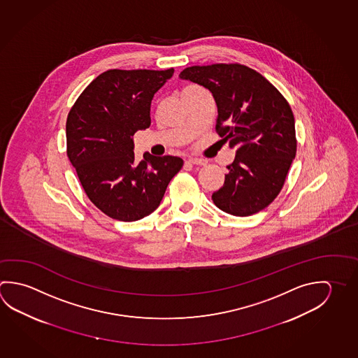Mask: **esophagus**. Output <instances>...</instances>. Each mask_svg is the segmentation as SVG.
<instances>
[{
	"label": "esophagus",
	"instance_id": "obj_1",
	"mask_svg": "<svg viewBox=\"0 0 358 358\" xmlns=\"http://www.w3.org/2000/svg\"><path fill=\"white\" fill-rule=\"evenodd\" d=\"M186 164H196V166H203L206 164V159H202V158H194L189 157L186 159Z\"/></svg>",
	"mask_w": 358,
	"mask_h": 358
}]
</instances>
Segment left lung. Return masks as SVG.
<instances>
[{"label":"left lung","mask_w":358,"mask_h":358,"mask_svg":"<svg viewBox=\"0 0 358 358\" xmlns=\"http://www.w3.org/2000/svg\"><path fill=\"white\" fill-rule=\"evenodd\" d=\"M181 79L203 85L217 106L216 133L236 148L213 203L234 216L269 206L282 191L296 153L294 115L282 93L262 74L238 63L188 66Z\"/></svg>","instance_id":"8db88e82"}]
</instances>
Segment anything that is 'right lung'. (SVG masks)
Wrapping results in <instances>:
<instances>
[{
  "label": "right lung",
  "mask_w": 358,
  "mask_h": 358,
  "mask_svg": "<svg viewBox=\"0 0 358 358\" xmlns=\"http://www.w3.org/2000/svg\"><path fill=\"white\" fill-rule=\"evenodd\" d=\"M167 70L110 69L96 76L66 118V155L89 200L109 217L136 221L157 208L180 157L137 161L134 133L151 126V101L173 76Z\"/></svg>",
  "instance_id": "1"
}]
</instances>
